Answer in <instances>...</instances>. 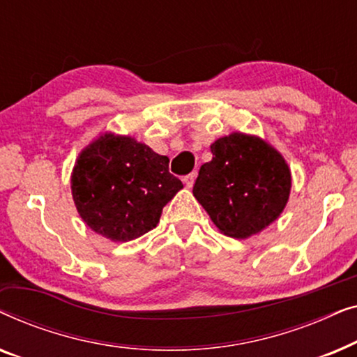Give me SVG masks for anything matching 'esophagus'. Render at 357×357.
<instances>
[{
	"mask_svg": "<svg viewBox=\"0 0 357 357\" xmlns=\"http://www.w3.org/2000/svg\"><path fill=\"white\" fill-rule=\"evenodd\" d=\"M195 177H197V174H188V175H185V177L182 178L183 183H185V187L192 188L193 183H195Z\"/></svg>",
	"mask_w": 357,
	"mask_h": 357,
	"instance_id": "esophagus-1",
	"label": "esophagus"
}]
</instances>
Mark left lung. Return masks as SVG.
<instances>
[{
    "label": "left lung",
    "instance_id": "1",
    "mask_svg": "<svg viewBox=\"0 0 357 357\" xmlns=\"http://www.w3.org/2000/svg\"><path fill=\"white\" fill-rule=\"evenodd\" d=\"M193 195L219 231L247 238L276 221L291 193V170L278 151L258 136L232 133L211 144Z\"/></svg>",
    "mask_w": 357,
    "mask_h": 357
}]
</instances>
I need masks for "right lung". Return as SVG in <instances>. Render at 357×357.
Returning <instances> with one entry per match:
<instances>
[{
  "mask_svg": "<svg viewBox=\"0 0 357 357\" xmlns=\"http://www.w3.org/2000/svg\"><path fill=\"white\" fill-rule=\"evenodd\" d=\"M183 185L169 158L131 136L104 133L81 151L71 174L76 209L92 231L128 242L158 226L162 208Z\"/></svg>",
  "mask_w": 357,
  "mask_h": 357,
  "instance_id": "right-lung-1",
  "label": "right lung"
}]
</instances>
